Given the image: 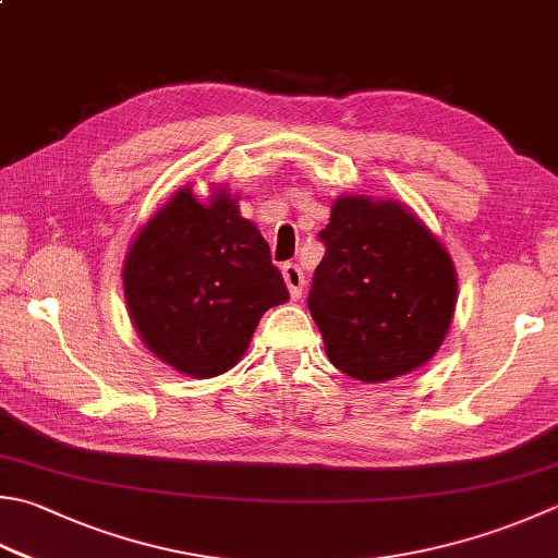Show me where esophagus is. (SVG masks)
<instances>
[{"instance_id":"1","label":"esophagus","mask_w":558,"mask_h":558,"mask_svg":"<svg viewBox=\"0 0 558 558\" xmlns=\"http://www.w3.org/2000/svg\"><path fill=\"white\" fill-rule=\"evenodd\" d=\"M282 280H286V286L290 290V298L292 300H300L302 298V288H304V272L298 264H286L282 266Z\"/></svg>"}]
</instances>
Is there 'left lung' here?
<instances>
[{
    "instance_id": "left-lung-1",
    "label": "left lung",
    "mask_w": 558,
    "mask_h": 558,
    "mask_svg": "<svg viewBox=\"0 0 558 558\" xmlns=\"http://www.w3.org/2000/svg\"><path fill=\"white\" fill-rule=\"evenodd\" d=\"M319 239L307 307L331 363L373 385L428 363L457 302L454 266L430 229L399 203L351 195Z\"/></svg>"
}]
</instances>
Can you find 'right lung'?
Listing matches in <instances>:
<instances>
[{"mask_svg":"<svg viewBox=\"0 0 558 558\" xmlns=\"http://www.w3.org/2000/svg\"><path fill=\"white\" fill-rule=\"evenodd\" d=\"M123 286L149 351L201 379L236 365L264 312L290 300L268 242L236 201L220 193L201 205L191 189L140 229Z\"/></svg>","mask_w":558,"mask_h":558,"instance_id":"obj_1","label":"right lung"}]
</instances>
